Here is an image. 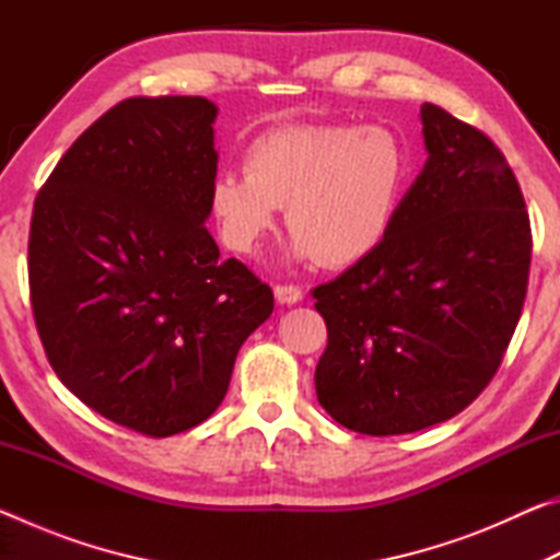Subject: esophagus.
Here are the masks:
<instances>
[{"mask_svg": "<svg viewBox=\"0 0 560 560\" xmlns=\"http://www.w3.org/2000/svg\"><path fill=\"white\" fill-rule=\"evenodd\" d=\"M273 296H277V301L283 303V306H293V303H299L303 299V291L299 287H291V283H277V287H273Z\"/></svg>", "mask_w": 560, "mask_h": 560, "instance_id": "esophagus-1", "label": "esophagus"}]
</instances>
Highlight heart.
Segmentation results:
<instances>
[{"label": "heart", "instance_id": "heart-1", "mask_svg": "<svg viewBox=\"0 0 560 560\" xmlns=\"http://www.w3.org/2000/svg\"><path fill=\"white\" fill-rule=\"evenodd\" d=\"M410 177L412 148L393 126L289 122L252 140L244 173L214 177L210 207L224 244L246 257L287 207L291 257L340 269L381 249Z\"/></svg>", "mask_w": 560, "mask_h": 560}]
</instances>
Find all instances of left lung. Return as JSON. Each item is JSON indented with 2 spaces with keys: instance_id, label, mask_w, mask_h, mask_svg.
Wrapping results in <instances>:
<instances>
[{
  "instance_id": "8db88e82",
  "label": "left lung",
  "mask_w": 560,
  "mask_h": 560,
  "mask_svg": "<svg viewBox=\"0 0 560 560\" xmlns=\"http://www.w3.org/2000/svg\"><path fill=\"white\" fill-rule=\"evenodd\" d=\"M420 118L428 163L387 240L314 289L328 328L318 402L373 438L432 428L485 390L528 287L530 224L506 158L440 106Z\"/></svg>"
}]
</instances>
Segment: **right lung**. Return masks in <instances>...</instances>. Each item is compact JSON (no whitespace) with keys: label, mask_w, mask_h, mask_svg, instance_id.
Returning a JSON list of instances; mask_svg holds the SVG:
<instances>
[{"label":"right lung","mask_w":560,"mask_h":560,"mask_svg":"<svg viewBox=\"0 0 560 560\" xmlns=\"http://www.w3.org/2000/svg\"><path fill=\"white\" fill-rule=\"evenodd\" d=\"M217 106L128 98L66 150L30 232L36 330L59 381L148 438L205 422L273 293L207 232Z\"/></svg>","instance_id":"right-lung-1"}]
</instances>
